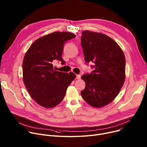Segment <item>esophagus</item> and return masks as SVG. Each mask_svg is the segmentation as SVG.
<instances>
[{
	"label": "esophagus",
	"mask_w": 147,
	"mask_h": 147,
	"mask_svg": "<svg viewBox=\"0 0 147 147\" xmlns=\"http://www.w3.org/2000/svg\"><path fill=\"white\" fill-rule=\"evenodd\" d=\"M80 78H81V76H80V75H76V78H77L78 79H80Z\"/></svg>",
	"instance_id": "esophagus-1"
}]
</instances>
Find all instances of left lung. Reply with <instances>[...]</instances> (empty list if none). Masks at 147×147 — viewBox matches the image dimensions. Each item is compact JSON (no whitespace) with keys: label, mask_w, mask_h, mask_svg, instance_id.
Segmentation results:
<instances>
[{"label":"left lung","mask_w":147,"mask_h":147,"mask_svg":"<svg viewBox=\"0 0 147 147\" xmlns=\"http://www.w3.org/2000/svg\"><path fill=\"white\" fill-rule=\"evenodd\" d=\"M81 45L85 62L94 63L91 67L94 70L81 77L85 82L81 95L90 106L103 107L115 99L124 84V54L112 38L99 32L82 31Z\"/></svg>","instance_id":"8db88e82"}]
</instances>
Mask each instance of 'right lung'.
I'll use <instances>...</instances> for the list:
<instances>
[{
  "label": "right lung",
  "instance_id": "right-lung-1",
  "mask_svg": "<svg viewBox=\"0 0 147 147\" xmlns=\"http://www.w3.org/2000/svg\"><path fill=\"white\" fill-rule=\"evenodd\" d=\"M76 36L69 32H54L36 40L23 62V79L31 97L45 108L57 106L63 99L68 86L76 78L73 72L54 69L55 60L65 64L61 55L65 42Z\"/></svg>",
  "mask_w": 147,
  "mask_h": 147
}]
</instances>
